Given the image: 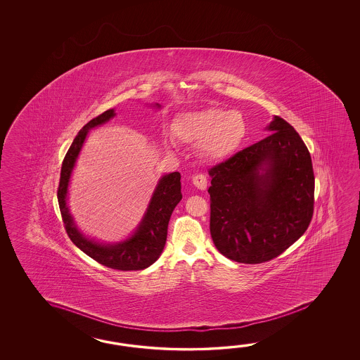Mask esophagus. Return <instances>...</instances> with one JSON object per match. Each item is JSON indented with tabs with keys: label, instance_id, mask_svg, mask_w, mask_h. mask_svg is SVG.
<instances>
[{
	"label": "esophagus",
	"instance_id": "esophagus-1",
	"mask_svg": "<svg viewBox=\"0 0 360 360\" xmlns=\"http://www.w3.org/2000/svg\"><path fill=\"white\" fill-rule=\"evenodd\" d=\"M191 181H193V184H194L198 189H200V191H205L207 188V183H208V181H207V177L205 176V175H202V174L193 176Z\"/></svg>",
	"mask_w": 360,
	"mask_h": 360
}]
</instances>
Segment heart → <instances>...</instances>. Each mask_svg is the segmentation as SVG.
<instances>
[{
	"mask_svg": "<svg viewBox=\"0 0 360 360\" xmlns=\"http://www.w3.org/2000/svg\"><path fill=\"white\" fill-rule=\"evenodd\" d=\"M172 131L181 143L200 146L207 158L219 161L240 146L247 134V122L237 110L207 108L179 115Z\"/></svg>",
	"mask_w": 360,
	"mask_h": 360,
	"instance_id": "obj_1",
	"label": "heart"
}]
</instances>
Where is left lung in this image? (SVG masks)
I'll use <instances>...</instances> for the list:
<instances>
[{"label": "left lung", "mask_w": 360, "mask_h": 360, "mask_svg": "<svg viewBox=\"0 0 360 360\" xmlns=\"http://www.w3.org/2000/svg\"><path fill=\"white\" fill-rule=\"evenodd\" d=\"M269 136L208 171L210 231L225 257L242 264L276 259L311 221V157L290 123L276 115Z\"/></svg>", "instance_id": "left-lung-1"}]
</instances>
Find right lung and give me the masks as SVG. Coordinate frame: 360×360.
Returning a JSON list of instances; mask_svg holds the SVG:
<instances>
[{"instance_id": "1", "label": "right lung", "mask_w": 360, "mask_h": 360, "mask_svg": "<svg viewBox=\"0 0 360 360\" xmlns=\"http://www.w3.org/2000/svg\"><path fill=\"white\" fill-rule=\"evenodd\" d=\"M157 107L160 108V105L157 104ZM115 115V109H108L104 113L92 118L90 122L86 123L82 130L77 134L61 165L58 202L65 231L70 240L82 252L107 268L122 271L143 270L158 260L166 245L169 217L174 208L183 198L180 172H172L162 177L136 231L132 234V237L115 245H100L98 242L84 237L77 229L67 206L70 174L73 171L77 157L81 152L89 130L108 122Z\"/></svg>"}]
</instances>
